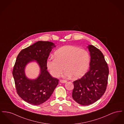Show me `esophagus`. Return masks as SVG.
Returning <instances> with one entry per match:
<instances>
[{
	"label": "esophagus",
	"instance_id": "1",
	"mask_svg": "<svg viewBox=\"0 0 124 124\" xmlns=\"http://www.w3.org/2000/svg\"><path fill=\"white\" fill-rule=\"evenodd\" d=\"M60 82L61 83H66L67 82V81L66 80H60Z\"/></svg>",
	"mask_w": 124,
	"mask_h": 124
}]
</instances>
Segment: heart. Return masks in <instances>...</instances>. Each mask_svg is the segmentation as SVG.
Listing matches in <instances>:
<instances>
[{
    "mask_svg": "<svg viewBox=\"0 0 124 124\" xmlns=\"http://www.w3.org/2000/svg\"><path fill=\"white\" fill-rule=\"evenodd\" d=\"M54 55L55 58H49L46 62L48 69L54 77H59L66 68V76H73L77 79L83 76L89 67L90 55L87 51L80 47L65 46L56 51Z\"/></svg>",
    "mask_w": 124,
    "mask_h": 124,
    "instance_id": "heart-1",
    "label": "heart"
}]
</instances>
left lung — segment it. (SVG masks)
Listing matches in <instances>:
<instances>
[{
	"mask_svg": "<svg viewBox=\"0 0 124 124\" xmlns=\"http://www.w3.org/2000/svg\"><path fill=\"white\" fill-rule=\"evenodd\" d=\"M87 48L91 57L89 69L82 78L73 82V99L82 105L92 104L102 97L106 89L109 73L102 52L92 45Z\"/></svg>",
	"mask_w": 124,
	"mask_h": 124,
	"instance_id": "left-lung-1",
	"label": "left lung"
}]
</instances>
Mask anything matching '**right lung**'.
Instances as JSON below:
<instances>
[{"label": "right lung", "mask_w": 124, "mask_h": 124, "mask_svg": "<svg viewBox=\"0 0 124 124\" xmlns=\"http://www.w3.org/2000/svg\"><path fill=\"white\" fill-rule=\"evenodd\" d=\"M54 44L48 41H38L23 49L19 53L13 70L17 94L25 102L38 105L46 101L58 85V79L53 78L47 71L46 62ZM37 61L40 74L35 80H29L24 69L29 62Z\"/></svg>", "instance_id": "obj_1"}]
</instances>
